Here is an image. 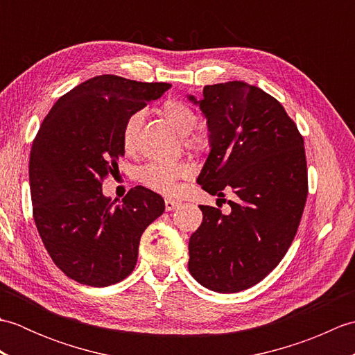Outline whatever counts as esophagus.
<instances>
[{
    "label": "esophagus",
    "mask_w": 355,
    "mask_h": 355,
    "mask_svg": "<svg viewBox=\"0 0 355 355\" xmlns=\"http://www.w3.org/2000/svg\"><path fill=\"white\" fill-rule=\"evenodd\" d=\"M180 206V201H175V200H166L164 201V207H166V210H168V212H171V210H173V209H177Z\"/></svg>",
    "instance_id": "obj_1"
}]
</instances>
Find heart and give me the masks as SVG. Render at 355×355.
<instances>
[{"label":"heart","instance_id":"heart-1","mask_svg":"<svg viewBox=\"0 0 355 355\" xmlns=\"http://www.w3.org/2000/svg\"><path fill=\"white\" fill-rule=\"evenodd\" d=\"M160 114L164 117L173 130L182 135L184 148L202 154L210 148V135L202 128H197L198 116L189 105L182 101H166L160 107ZM145 120L141 111H134L125 119L122 125V146L128 154H132L139 148L140 130ZM191 175V168L187 163H158L153 162L141 166L139 180L149 189L158 193L173 195L177 182Z\"/></svg>","mask_w":355,"mask_h":355}]
</instances>
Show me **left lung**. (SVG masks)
I'll list each match as a JSON object with an SVG mask.
<instances>
[{"mask_svg":"<svg viewBox=\"0 0 355 355\" xmlns=\"http://www.w3.org/2000/svg\"><path fill=\"white\" fill-rule=\"evenodd\" d=\"M189 101L210 135L197 182L210 195H236L227 215L200 206L189 271L212 291H243L273 271L296 236L308 195L304 137L273 96L245 82L206 85L200 101Z\"/></svg>","mask_w":355,"mask_h":355,"instance_id":"8db88e82","label":"left lung"}]
</instances>
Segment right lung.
<instances>
[{
    "instance_id": "1",
    "label": "right lung",
    "mask_w": 355,
    "mask_h": 355,
    "mask_svg": "<svg viewBox=\"0 0 355 355\" xmlns=\"http://www.w3.org/2000/svg\"><path fill=\"white\" fill-rule=\"evenodd\" d=\"M169 88L102 74L59 97L44 119L30 150L33 218L50 258L73 281H122L137 262L141 233L164 212V200L143 186L114 206L102 182L125 155V119Z\"/></svg>"
}]
</instances>
